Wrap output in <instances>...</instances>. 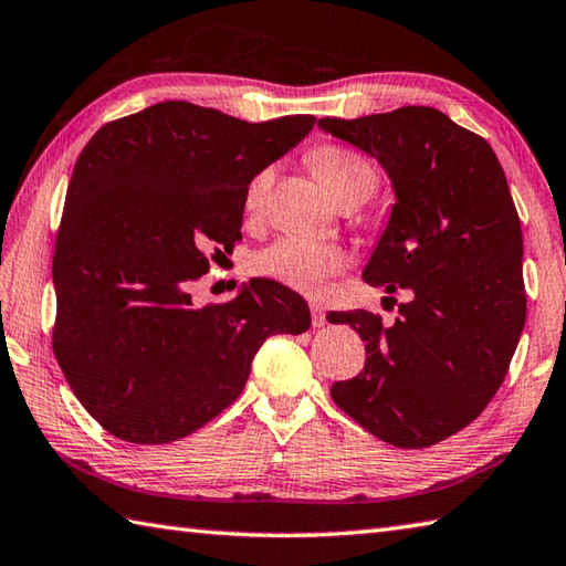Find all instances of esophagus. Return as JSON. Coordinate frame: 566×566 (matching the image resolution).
I'll use <instances>...</instances> for the list:
<instances>
[{"instance_id": "1", "label": "esophagus", "mask_w": 566, "mask_h": 566, "mask_svg": "<svg viewBox=\"0 0 566 566\" xmlns=\"http://www.w3.org/2000/svg\"><path fill=\"white\" fill-rule=\"evenodd\" d=\"M310 310H312V324H314V328H322V326L326 324V314H324V310H322V304L312 302Z\"/></svg>"}]
</instances>
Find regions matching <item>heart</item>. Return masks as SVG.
<instances>
[{
	"label": "heart",
	"instance_id": "heart-1",
	"mask_svg": "<svg viewBox=\"0 0 566 566\" xmlns=\"http://www.w3.org/2000/svg\"><path fill=\"white\" fill-rule=\"evenodd\" d=\"M310 160L316 178L324 182V188L336 200L352 198V195L366 200L378 188L376 168L354 150L342 146H318L312 150ZM266 188H270V170H262L260 176L252 178L248 188V198H244L248 208L260 205ZM346 262L344 250L312 238H300V234H286L254 256L256 272L304 294L322 292L328 276L342 272Z\"/></svg>",
	"mask_w": 566,
	"mask_h": 566
}]
</instances>
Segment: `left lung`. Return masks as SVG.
<instances>
[{"mask_svg": "<svg viewBox=\"0 0 566 566\" xmlns=\"http://www.w3.org/2000/svg\"><path fill=\"white\" fill-rule=\"evenodd\" d=\"M318 128L381 163L396 202L364 280L410 290L394 326L332 312L366 342L364 371L334 403L396 448H428L475 420L497 394L527 318L522 228L495 150L446 113L403 106Z\"/></svg>", "mask_w": 566, "mask_h": 566, "instance_id": "left-lung-1", "label": "left lung"}]
</instances>
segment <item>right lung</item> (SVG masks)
<instances>
[{
  "instance_id": "obj_1",
  "label": "right lung",
  "mask_w": 566,
  "mask_h": 566,
  "mask_svg": "<svg viewBox=\"0 0 566 566\" xmlns=\"http://www.w3.org/2000/svg\"><path fill=\"white\" fill-rule=\"evenodd\" d=\"M314 116L248 123L166 101L106 123L69 182L54 252V354L111 436L163 446L222 413L266 336L312 324L300 294L256 276L232 302L195 306L190 284L242 240L254 176Z\"/></svg>"
}]
</instances>
